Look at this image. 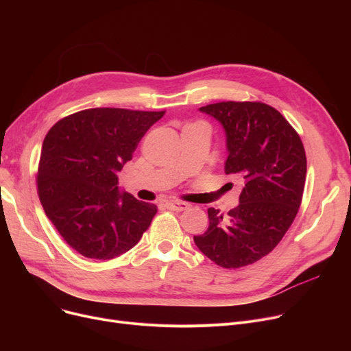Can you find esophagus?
<instances>
[{
    "label": "esophagus",
    "instance_id": "1",
    "mask_svg": "<svg viewBox=\"0 0 351 351\" xmlns=\"http://www.w3.org/2000/svg\"><path fill=\"white\" fill-rule=\"evenodd\" d=\"M166 208L169 210H175V212H182V210H186L189 208L188 204L185 202H179V200H171V202H166Z\"/></svg>",
    "mask_w": 351,
    "mask_h": 351
}]
</instances>
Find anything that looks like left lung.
<instances>
[{"mask_svg":"<svg viewBox=\"0 0 351 351\" xmlns=\"http://www.w3.org/2000/svg\"><path fill=\"white\" fill-rule=\"evenodd\" d=\"M222 125L225 172L242 179L239 205L222 215L209 208V228L193 236L216 265L237 269L270 253L302 204L307 162L300 136L283 115L262 102H219L199 108Z\"/></svg>","mask_w":351,"mask_h":351,"instance_id":"obj_1","label":"left lung"}]
</instances>
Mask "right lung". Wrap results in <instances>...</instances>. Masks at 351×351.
<instances>
[{
  "mask_svg": "<svg viewBox=\"0 0 351 351\" xmlns=\"http://www.w3.org/2000/svg\"><path fill=\"white\" fill-rule=\"evenodd\" d=\"M165 112L92 108L55 123L38 166V195L64 241L89 259L132 249L158 208L119 188L118 172Z\"/></svg>",
  "mask_w": 351,
  "mask_h": 351,
  "instance_id": "obj_1",
  "label": "right lung"
}]
</instances>
